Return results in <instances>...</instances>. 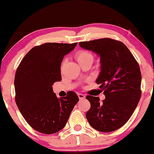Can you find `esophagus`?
Segmentation results:
<instances>
[{
  "label": "esophagus",
  "mask_w": 154,
  "mask_h": 154,
  "mask_svg": "<svg viewBox=\"0 0 154 154\" xmlns=\"http://www.w3.org/2000/svg\"><path fill=\"white\" fill-rule=\"evenodd\" d=\"M78 97L79 99H84L86 97V96H85V94H78Z\"/></svg>",
  "instance_id": "obj_1"
}]
</instances>
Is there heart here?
I'll list each match as a JSON object with an SVG mask.
<instances>
[{
	"label": "heart",
	"instance_id": "b5f03b06",
	"mask_svg": "<svg viewBox=\"0 0 154 154\" xmlns=\"http://www.w3.org/2000/svg\"><path fill=\"white\" fill-rule=\"evenodd\" d=\"M75 57L76 60L78 61V63L80 65L88 61L93 62V60H94L93 54L86 50H80V51H77L75 54Z\"/></svg>",
	"mask_w": 154,
	"mask_h": 154
}]
</instances>
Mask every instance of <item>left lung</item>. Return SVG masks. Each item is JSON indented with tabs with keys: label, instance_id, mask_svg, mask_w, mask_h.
I'll return each mask as SVG.
<instances>
[{
	"label": "left lung",
	"instance_id": "left-lung-1",
	"mask_svg": "<svg viewBox=\"0 0 154 154\" xmlns=\"http://www.w3.org/2000/svg\"><path fill=\"white\" fill-rule=\"evenodd\" d=\"M80 46L100 57V73L96 80L106 98L87 95L91 107L86 119L103 133L121 128L131 117L140 100L142 74L137 61L123 42L109 38L81 42Z\"/></svg>",
	"mask_w": 154,
	"mask_h": 154
}]
</instances>
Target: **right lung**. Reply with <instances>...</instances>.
Instances as JSON below:
<instances>
[{
  "label": "right lung",
  "mask_w": 154,
  "mask_h": 154,
  "mask_svg": "<svg viewBox=\"0 0 154 154\" xmlns=\"http://www.w3.org/2000/svg\"><path fill=\"white\" fill-rule=\"evenodd\" d=\"M77 43H45L35 46L25 55L15 76V103L32 128L44 134L61 130L79 98L68 91L59 99L52 85L61 80L60 67L64 56Z\"/></svg>",
  "instance_id": "add662e5"
}]
</instances>
